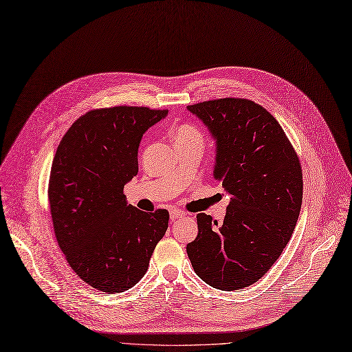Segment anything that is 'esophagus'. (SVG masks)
<instances>
[{"mask_svg": "<svg viewBox=\"0 0 352 352\" xmlns=\"http://www.w3.org/2000/svg\"><path fill=\"white\" fill-rule=\"evenodd\" d=\"M186 216L184 212H181L178 209H173L171 212H169V217H171V220H177V219H183Z\"/></svg>", "mask_w": 352, "mask_h": 352, "instance_id": "34e87169", "label": "esophagus"}]
</instances>
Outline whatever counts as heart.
<instances>
[{
	"mask_svg": "<svg viewBox=\"0 0 352 352\" xmlns=\"http://www.w3.org/2000/svg\"><path fill=\"white\" fill-rule=\"evenodd\" d=\"M174 139H175V142H190V140L203 142L201 133L199 132V130H197L196 127H192V126H190V124L179 126V127L175 130Z\"/></svg>",
	"mask_w": 352,
	"mask_h": 352,
	"instance_id": "obj_1",
	"label": "heart"
}]
</instances>
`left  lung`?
<instances>
[{"label": "left lung", "mask_w": 352, "mask_h": 352, "mask_svg": "<svg viewBox=\"0 0 352 352\" xmlns=\"http://www.w3.org/2000/svg\"><path fill=\"white\" fill-rule=\"evenodd\" d=\"M187 110L213 138V177L230 196L222 223L197 214L199 233L187 254L204 283L241 290L267 274L293 235L302 166L278 122L251 100L220 98Z\"/></svg>", "instance_id": "obj_1"}]
</instances>
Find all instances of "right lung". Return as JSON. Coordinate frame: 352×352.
Returning <instances> with one entry per match:
<instances>
[{
  "instance_id": "1",
  "label": "right lung",
  "mask_w": 352,
  "mask_h": 352,
  "mask_svg": "<svg viewBox=\"0 0 352 352\" xmlns=\"http://www.w3.org/2000/svg\"><path fill=\"white\" fill-rule=\"evenodd\" d=\"M166 114L127 106L88 111L56 149L47 192L56 241L75 274L97 290L133 287L168 229L166 210L140 212L123 194L139 171L143 135Z\"/></svg>"
}]
</instances>
